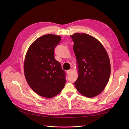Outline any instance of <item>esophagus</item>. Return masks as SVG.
Here are the masks:
<instances>
[{
	"label": "esophagus",
	"instance_id": "1",
	"mask_svg": "<svg viewBox=\"0 0 129 129\" xmlns=\"http://www.w3.org/2000/svg\"><path fill=\"white\" fill-rule=\"evenodd\" d=\"M71 72H72V70L71 69H69V70H67V73H68V75H70Z\"/></svg>",
	"mask_w": 129,
	"mask_h": 129
}]
</instances>
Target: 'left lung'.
I'll list each match as a JSON object with an SVG mask.
<instances>
[{"mask_svg": "<svg viewBox=\"0 0 129 129\" xmlns=\"http://www.w3.org/2000/svg\"><path fill=\"white\" fill-rule=\"evenodd\" d=\"M70 36L79 68L75 87L86 97L95 96L104 90L109 80L111 66L108 55L102 44L92 36L78 33Z\"/></svg>", "mask_w": 129, "mask_h": 129, "instance_id": "left-lung-1", "label": "left lung"}]
</instances>
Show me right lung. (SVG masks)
Listing matches in <instances>:
<instances>
[{
  "mask_svg": "<svg viewBox=\"0 0 129 129\" xmlns=\"http://www.w3.org/2000/svg\"><path fill=\"white\" fill-rule=\"evenodd\" d=\"M61 39L55 35L42 36L31 44L25 56L26 81L37 94L45 98L58 94L66 83V72L54 56V49Z\"/></svg>",
  "mask_w": 129,
  "mask_h": 129,
  "instance_id": "1",
  "label": "right lung"
}]
</instances>
